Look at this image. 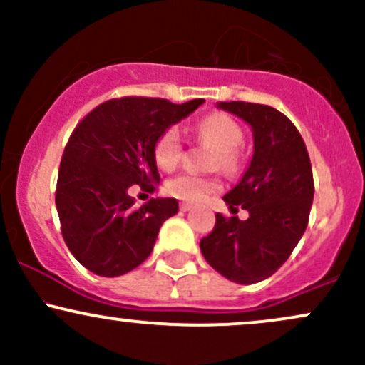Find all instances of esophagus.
Listing matches in <instances>:
<instances>
[{
    "mask_svg": "<svg viewBox=\"0 0 365 365\" xmlns=\"http://www.w3.org/2000/svg\"><path fill=\"white\" fill-rule=\"evenodd\" d=\"M194 207L192 206V204H188V202H180V209H182L183 212H187V211H190V209Z\"/></svg>",
    "mask_w": 365,
    "mask_h": 365,
    "instance_id": "1",
    "label": "esophagus"
}]
</instances>
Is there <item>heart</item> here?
Wrapping results in <instances>:
<instances>
[{
  "instance_id": "b5f03b06",
  "label": "heart",
  "mask_w": 365,
  "mask_h": 365,
  "mask_svg": "<svg viewBox=\"0 0 365 365\" xmlns=\"http://www.w3.org/2000/svg\"><path fill=\"white\" fill-rule=\"evenodd\" d=\"M195 135L206 144L216 149L212 158V168H221L225 171L237 170L240 163L238 148L244 142V132L240 125L226 113H211L204 116L195 125ZM154 161L161 170L171 171L180 165L183 156V142L178 128L168 127L159 133L154 142ZM221 182L216 177H200L194 173H180L177 177L166 182V192L187 202H200L211 195L212 192L220 190Z\"/></svg>"
}]
</instances>
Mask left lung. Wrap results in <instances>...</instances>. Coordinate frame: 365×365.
<instances>
[{
    "label": "left lung",
    "mask_w": 365,
    "mask_h": 365,
    "mask_svg": "<svg viewBox=\"0 0 365 365\" xmlns=\"http://www.w3.org/2000/svg\"><path fill=\"white\" fill-rule=\"evenodd\" d=\"M252 127L254 156L240 183L223 197L245 221L216 212L212 232L200 240L204 259L225 278L257 283L274 274L302 238L314 199L305 142L282 111L245 101L220 103Z\"/></svg>",
    "instance_id": "left-lung-1"
}]
</instances>
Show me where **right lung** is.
<instances>
[{"instance_id":"obj_1","label":"right lung","mask_w":365,"mask_h":365,"mask_svg":"<svg viewBox=\"0 0 365 365\" xmlns=\"http://www.w3.org/2000/svg\"><path fill=\"white\" fill-rule=\"evenodd\" d=\"M202 103L125 96L108 99L78 121L63 150L54 200L63 240L83 267L120 276L149 257L178 202L150 199L135 206L128 188L156 190L154 142Z\"/></svg>"}]
</instances>
